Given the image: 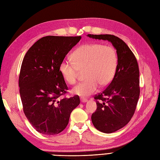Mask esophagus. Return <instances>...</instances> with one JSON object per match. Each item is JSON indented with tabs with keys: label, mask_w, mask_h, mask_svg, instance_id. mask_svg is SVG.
<instances>
[{
	"label": "esophagus",
	"mask_w": 160,
	"mask_h": 160,
	"mask_svg": "<svg viewBox=\"0 0 160 160\" xmlns=\"http://www.w3.org/2000/svg\"><path fill=\"white\" fill-rule=\"evenodd\" d=\"M81 101L82 103H85V102H87V101H88V99H86V98H81Z\"/></svg>",
	"instance_id": "obj_1"
}]
</instances>
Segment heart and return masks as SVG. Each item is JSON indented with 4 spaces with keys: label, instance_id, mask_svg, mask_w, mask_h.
I'll list each match as a JSON object with an SVG mask.
<instances>
[{
    "label": "heart",
    "instance_id": "1",
    "mask_svg": "<svg viewBox=\"0 0 160 160\" xmlns=\"http://www.w3.org/2000/svg\"><path fill=\"white\" fill-rule=\"evenodd\" d=\"M72 62L62 61L59 71L65 81L69 85L75 84L84 72L87 79L76 85L72 93L88 96L98 90L99 86L105 88L113 79L118 66V54L111 45L101 43L82 45L72 53Z\"/></svg>",
    "mask_w": 160,
    "mask_h": 160
}]
</instances>
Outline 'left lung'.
I'll use <instances>...</instances> for the list:
<instances>
[{"label":"left lung","instance_id":"left-lung-1","mask_svg":"<svg viewBox=\"0 0 160 160\" xmlns=\"http://www.w3.org/2000/svg\"><path fill=\"white\" fill-rule=\"evenodd\" d=\"M95 39L108 40L117 50L118 66L113 79L101 93L94 96L97 110L91 115L95 128L110 133L125 126L138 102L139 70L136 57L123 40L112 35H91Z\"/></svg>","mask_w":160,"mask_h":160}]
</instances>
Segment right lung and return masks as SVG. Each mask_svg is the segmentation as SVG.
I'll use <instances>...</instances> for the list:
<instances>
[{
  "instance_id": "1",
  "label": "right lung",
  "mask_w": 160,
  "mask_h": 160,
  "mask_svg": "<svg viewBox=\"0 0 160 160\" xmlns=\"http://www.w3.org/2000/svg\"><path fill=\"white\" fill-rule=\"evenodd\" d=\"M81 36H47L27 52L18 78L23 111L38 132L56 135L69 123L71 113L80 103L79 95L70 98L68 87L59 71L66 55Z\"/></svg>"
}]
</instances>
